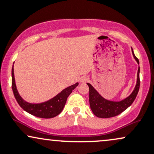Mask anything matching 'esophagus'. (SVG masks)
<instances>
[{"mask_svg":"<svg viewBox=\"0 0 154 154\" xmlns=\"http://www.w3.org/2000/svg\"><path fill=\"white\" fill-rule=\"evenodd\" d=\"M88 80H89V78H88V77H86V76H83V77H82L80 78V82L82 83L87 82Z\"/></svg>","mask_w":154,"mask_h":154,"instance_id":"obj_1","label":"esophagus"}]
</instances>
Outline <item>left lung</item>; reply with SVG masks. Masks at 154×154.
I'll return each mask as SVG.
<instances>
[{
	"label": "left lung",
	"instance_id": "1",
	"mask_svg": "<svg viewBox=\"0 0 154 154\" xmlns=\"http://www.w3.org/2000/svg\"><path fill=\"white\" fill-rule=\"evenodd\" d=\"M132 52L133 57L135 58L136 61L139 64V60L134 54L132 48ZM139 74L140 67H138V71H137V83H136L135 89L133 90L132 93L128 97H127L124 100H120V101H111V100L105 99L90 83H87L88 87H89L90 106H91L93 114L99 118H110L119 115L124 111L126 110L129 106H130L135 100L139 91Z\"/></svg>",
	"mask_w": 154,
	"mask_h": 154
}]
</instances>
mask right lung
<instances>
[{"label":"right lung","mask_w":154,"mask_h":154,"mask_svg":"<svg viewBox=\"0 0 154 154\" xmlns=\"http://www.w3.org/2000/svg\"><path fill=\"white\" fill-rule=\"evenodd\" d=\"M12 77V90L14 95L19 105L32 115L37 117L44 118V119H50L59 115L63 110L66 103L67 98L72 93V91L79 85L78 82L69 87L63 89L61 93L56 95V96L51 98L48 101L41 103H30L22 99V97L19 94L18 91L16 86L14 73V66L11 70Z\"/></svg>","instance_id":"add662e5"}]
</instances>
